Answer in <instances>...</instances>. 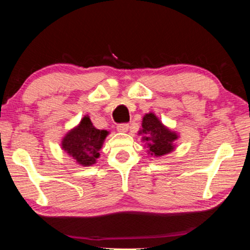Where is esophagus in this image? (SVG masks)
I'll list each match as a JSON object with an SVG mask.
<instances>
[{"label": "esophagus", "mask_w": 250, "mask_h": 250, "mask_svg": "<svg viewBox=\"0 0 250 250\" xmlns=\"http://www.w3.org/2000/svg\"><path fill=\"white\" fill-rule=\"evenodd\" d=\"M128 128H129V126L127 123H122V124L117 125L118 132H126V131H128Z\"/></svg>", "instance_id": "34e87169"}]
</instances>
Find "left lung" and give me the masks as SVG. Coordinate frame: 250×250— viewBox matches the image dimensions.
<instances>
[{
    "instance_id": "8db88e82",
    "label": "left lung",
    "mask_w": 250,
    "mask_h": 250,
    "mask_svg": "<svg viewBox=\"0 0 250 250\" xmlns=\"http://www.w3.org/2000/svg\"><path fill=\"white\" fill-rule=\"evenodd\" d=\"M141 131L146 134L145 140L148 142L151 155L159 157L173 151V142L177 139V134L166 128L153 114H146L143 117Z\"/></svg>"
}]
</instances>
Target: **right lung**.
Listing matches in <instances>:
<instances>
[{
	"mask_svg": "<svg viewBox=\"0 0 250 250\" xmlns=\"http://www.w3.org/2000/svg\"><path fill=\"white\" fill-rule=\"evenodd\" d=\"M107 131L97 129L88 116L82 119L76 128L71 129L62 140V149L83 166L93 165L97 162Z\"/></svg>",
	"mask_w": 250,
	"mask_h": 250,
	"instance_id": "obj_1",
	"label": "right lung"
}]
</instances>
